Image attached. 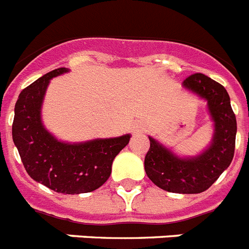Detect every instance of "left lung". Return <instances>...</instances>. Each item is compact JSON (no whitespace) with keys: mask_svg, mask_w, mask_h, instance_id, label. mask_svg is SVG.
<instances>
[{"mask_svg":"<svg viewBox=\"0 0 249 249\" xmlns=\"http://www.w3.org/2000/svg\"><path fill=\"white\" fill-rule=\"evenodd\" d=\"M183 87L208 101L214 123L212 144L195 157L176 156L149 137L150 147L144 160L149 179L160 189L176 194H200L208 190L231 164L235 148L237 120L227 89L210 77L195 73L183 81Z\"/></svg>","mask_w":249,"mask_h":249,"instance_id":"1","label":"left lung"}]
</instances>
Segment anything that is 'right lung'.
<instances>
[{"label":"right lung","mask_w":249,"mask_h":249,"mask_svg":"<svg viewBox=\"0 0 249 249\" xmlns=\"http://www.w3.org/2000/svg\"><path fill=\"white\" fill-rule=\"evenodd\" d=\"M68 72L58 68L44 74L18 95L12 139L29 176L62 194L95 191L111 175L114 158L126 147L130 134L83 143H64L50 134L41 121V105L50 79Z\"/></svg>","instance_id":"obj_1"}]
</instances>
